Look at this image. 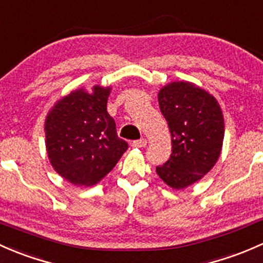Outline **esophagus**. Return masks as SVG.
Returning a JSON list of instances; mask_svg holds the SVG:
<instances>
[{
	"label": "esophagus",
	"instance_id": "1",
	"mask_svg": "<svg viewBox=\"0 0 263 263\" xmlns=\"http://www.w3.org/2000/svg\"><path fill=\"white\" fill-rule=\"evenodd\" d=\"M146 145H147V140L146 139H140V140H136L132 142V147H137V148L145 147Z\"/></svg>",
	"mask_w": 263,
	"mask_h": 263
}]
</instances>
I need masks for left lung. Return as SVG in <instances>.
<instances>
[{"instance_id": "left-lung-1", "label": "left lung", "mask_w": 263, "mask_h": 263, "mask_svg": "<svg viewBox=\"0 0 263 263\" xmlns=\"http://www.w3.org/2000/svg\"><path fill=\"white\" fill-rule=\"evenodd\" d=\"M159 106L171 134L173 153L156 173L174 189H184L211 171L222 151L224 120L219 103L189 82L168 83Z\"/></svg>"}]
</instances>
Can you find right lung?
Returning a JSON list of instances; mask_svg holds the SVG:
<instances>
[{"instance_id":"right-lung-1","label":"right lung","mask_w":263,"mask_h":263,"mask_svg":"<svg viewBox=\"0 0 263 263\" xmlns=\"http://www.w3.org/2000/svg\"><path fill=\"white\" fill-rule=\"evenodd\" d=\"M110 87L92 93L77 89L55 103L45 120V145L51 166L78 186L101 181L128 148L107 112Z\"/></svg>"}]
</instances>
